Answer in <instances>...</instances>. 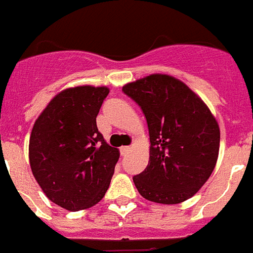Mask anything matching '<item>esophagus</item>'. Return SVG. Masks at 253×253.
Returning <instances> with one entry per match:
<instances>
[{
  "label": "esophagus",
  "instance_id": "34e87169",
  "mask_svg": "<svg viewBox=\"0 0 253 253\" xmlns=\"http://www.w3.org/2000/svg\"><path fill=\"white\" fill-rule=\"evenodd\" d=\"M130 150L131 147H128V146H123V147H121V154L125 157V155H127V154L130 152Z\"/></svg>",
  "mask_w": 253,
  "mask_h": 253
}]
</instances>
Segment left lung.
<instances>
[{
  "instance_id": "8db88e82",
  "label": "left lung",
  "mask_w": 253,
  "mask_h": 253,
  "mask_svg": "<svg viewBox=\"0 0 253 253\" xmlns=\"http://www.w3.org/2000/svg\"><path fill=\"white\" fill-rule=\"evenodd\" d=\"M143 111L150 134V161L132 180L144 199L178 204L211 176L220 130L207 105L182 81L151 74L123 86Z\"/></svg>"
}]
</instances>
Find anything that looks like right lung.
<instances>
[{"label":"right lung","mask_w":253,"mask_h":253,"mask_svg":"<svg viewBox=\"0 0 253 253\" xmlns=\"http://www.w3.org/2000/svg\"><path fill=\"white\" fill-rule=\"evenodd\" d=\"M109 92L106 86L62 90L33 126V175L45 195L67 211L101 202L113 178L119 150L106 143L96 127V115Z\"/></svg>","instance_id":"obj_1"}]
</instances>
